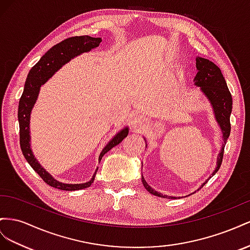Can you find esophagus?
Masks as SVG:
<instances>
[{"instance_id": "obj_1", "label": "esophagus", "mask_w": 250, "mask_h": 250, "mask_svg": "<svg viewBox=\"0 0 250 250\" xmlns=\"http://www.w3.org/2000/svg\"><path fill=\"white\" fill-rule=\"evenodd\" d=\"M142 117L139 115V114H135V115H133L132 119H131V123H132V125L134 126H138L142 124Z\"/></svg>"}]
</instances>
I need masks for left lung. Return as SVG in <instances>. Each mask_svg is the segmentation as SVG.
<instances>
[{
	"mask_svg": "<svg viewBox=\"0 0 250 250\" xmlns=\"http://www.w3.org/2000/svg\"><path fill=\"white\" fill-rule=\"evenodd\" d=\"M196 67L198 69V73L195 77V84L201 88L203 93L208 96V98L210 101L213 106V110H215L217 121L219 123L221 129H222L224 137V144L219 154L218 166L215 169V172L211 175L213 176L218 172L221 167V163H222L224 147L226 145L227 138L229 137L230 134V113L232 109V97L229 90H228L225 78L222 72H221V69L216 65V63H213L212 62L206 59L199 58L198 56L196 59ZM141 179L142 183H144V187L151 192L152 195L167 198V196H163L159 194L158 191H155L149 185H147L144 177H142ZM206 182H204L203 185Z\"/></svg>",
	"mask_w": 250,
	"mask_h": 250,
	"instance_id": "left-lung-1",
	"label": "left lung"
}]
</instances>
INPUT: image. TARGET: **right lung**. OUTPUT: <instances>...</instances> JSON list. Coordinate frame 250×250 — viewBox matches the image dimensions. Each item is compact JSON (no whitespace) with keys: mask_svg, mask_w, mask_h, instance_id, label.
I'll use <instances>...</instances> for the list:
<instances>
[{"mask_svg":"<svg viewBox=\"0 0 250 250\" xmlns=\"http://www.w3.org/2000/svg\"><path fill=\"white\" fill-rule=\"evenodd\" d=\"M101 42V38H92L89 37V35H81V37L68 38L53 46L51 49L48 50L45 55L42 56V59L29 71L25 83L23 94L20 98L18 118L20 125L21 149H22L24 157L28 163L31 166V167L40 175L42 180L54 188H59L62 190H77L89 188L93 183L96 174H94V176L92 177V179L89 182L83 184L61 183L56 181L54 178H52L51 175H49L41 167L38 160L34 158L30 148V113L35 104V101L38 98L41 85L44 84L48 81V78L51 77L54 72H56L63 63H66L76 55H80L83 52H88L91 49L98 47ZM127 133H129V129L125 127L123 131H120L116 136H114V138L104 146L101 155H99V161L102 160L103 156L106 152H109L111 148L119 145L127 136Z\"/></svg>","mask_w":250,"mask_h":250,"instance_id":"obj_1","label":"right lung"}]
</instances>
